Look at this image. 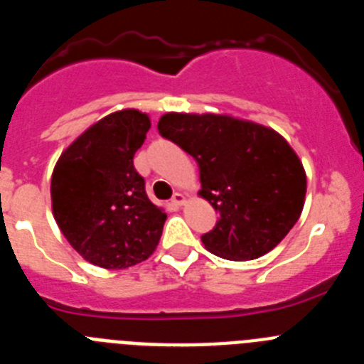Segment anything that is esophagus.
Instances as JSON below:
<instances>
[{
	"instance_id": "esophagus-1",
	"label": "esophagus",
	"mask_w": 364,
	"mask_h": 364,
	"mask_svg": "<svg viewBox=\"0 0 364 364\" xmlns=\"http://www.w3.org/2000/svg\"><path fill=\"white\" fill-rule=\"evenodd\" d=\"M171 202L175 205H184L186 204V197L182 195V193H175V195H173V198H171Z\"/></svg>"
}]
</instances>
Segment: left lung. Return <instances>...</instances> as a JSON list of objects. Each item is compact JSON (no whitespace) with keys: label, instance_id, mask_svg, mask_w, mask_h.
Instances as JSON below:
<instances>
[{"label":"left lung","instance_id":"8db88e82","mask_svg":"<svg viewBox=\"0 0 364 364\" xmlns=\"http://www.w3.org/2000/svg\"><path fill=\"white\" fill-rule=\"evenodd\" d=\"M159 131L197 160L198 195L218 211L217 226L202 235L208 252L253 260L290 233L304 208L306 171L277 131L213 112H166Z\"/></svg>","mask_w":364,"mask_h":364}]
</instances>
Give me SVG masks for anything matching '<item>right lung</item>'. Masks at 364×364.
<instances>
[{
    "label": "right lung",
    "mask_w": 364,
    "mask_h": 364,
    "mask_svg": "<svg viewBox=\"0 0 364 364\" xmlns=\"http://www.w3.org/2000/svg\"><path fill=\"white\" fill-rule=\"evenodd\" d=\"M149 127V117L138 109L111 112L87 127L54 166V220L67 242L100 268L138 264L162 237L167 215L149 200L133 166Z\"/></svg>",
    "instance_id": "obj_1"
}]
</instances>
